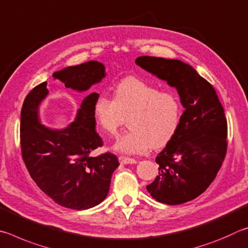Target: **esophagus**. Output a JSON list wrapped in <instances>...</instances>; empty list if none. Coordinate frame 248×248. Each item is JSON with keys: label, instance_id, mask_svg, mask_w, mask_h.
<instances>
[{"label": "esophagus", "instance_id": "1", "mask_svg": "<svg viewBox=\"0 0 248 248\" xmlns=\"http://www.w3.org/2000/svg\"><path fill=\"white\" fill-rule=\"evenodd\" d=\"M119 162L121 164H134L136 163L137 161L135 159H132V158H128V157H123V155H120L119 157Z\"/></svg>", "mask_w": 248, "mask_h": 248}]
</instances>
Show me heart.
Returning <instances> with one entry per match:
<instances>
[{
	"label": "heart",
	"instance_id": "obj_1",
	"mask_svg": "<svg viewBox=\"0 0 248 248\" xmlns=\"http://www.w3.org/2000/svg\"><path fill=\"white\" fill-rule=\"evenodd\" d=\"M93 114L99 128L108 136H115L128 119L127 133L114 144L121 154H144L150 147L161 148L179 128L182 106L172 91H161L158 86L127 77L113 91V99L100 93L95 98Z\"/></svg>",
	"mask_w": 248,
	"mask_h": 248
}]
</instances>
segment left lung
<instances>
[{
	"label": "left lung",
	"mask_w": 248,
	"mask_h": 248,
	"mask_svg": "<svg viewBox=\"0 0 248 248\" xmlns=\"http://www.w3.org/2000/svg\"><path fill=\"white\" fill-rule=\"evenodd\" d=\"M136 64L175 87L185 108L175 135L155 158L159 174L147 190L167 205L193 201L214 182L227 155L222 104L210 82L180 60L140 56Z\"/></svg>",
	"instance_id": "obj_1"
}]
</instances>
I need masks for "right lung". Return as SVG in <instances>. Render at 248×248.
Segmentation results:
<instances>
[{
  "instance_id": "add662e5",
  "label": "right lung",
  "mask_w": 248,
  "mask_h": 248,
  "mask_svg": "<svg viewBox=\"0 0 248 248\" xmlns=\"http://www.w3.org/2000/svg\"><path fill=\"white\" fill-rule=\"evenodd\" d=\"M103 64L89 61L53 74L66 88L88 90L106 76ZM47 82L38 85L25 98L20 112L21 155L30 176L42 192L65 208L84 210L107 197L111 177L120 166L115 155L91 157L103 145L95 132L93 107L97 93L84 99L75 122L55 131L40 124L38 107L49 93Z\"/></svg>"
}]
</instances>
